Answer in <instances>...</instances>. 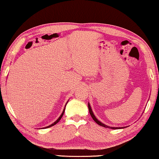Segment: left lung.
Listing matches in <instances>:
<instances>
[{"instance_id": "1", "label": "left lung", "mask_w": 159, "mask_h": 159, "mask_svg": "<svg viewBox=\"0 0 159 159\" xmlns=\"http://www.w3.org/2000/svg\"><path fill=\"white\" fill-rule=\"evenodd\" d=\"M88 105H89V113H90V114H91V117H92V119H93V120H94L95 121H96V123H97L98 125H100V126H102V127H110V128H111V129H119V128H125V127H109V126H107V125H105V124H103V123H102L101 121H99V120H98V119L96 118V116H94V114H93V111H92V109H91V105H90V104L89 103L88 104Z\"/></svg>"}]
</instances>
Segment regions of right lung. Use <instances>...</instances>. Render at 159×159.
Instances as JSON below:
<instances>
[{
    "label": "right lung",
    "instance_id": "right-lung-1",
    "mask_svg": "<svg viewBox=\"0 0 159 159\" xmlns=\"http://www.w3.org/2000/svg\"><path fill=\"white\" fill-rule=\"evenodd\" d=\"M65 107H66V106H65ZM64 112H65V108H64V110H63V111H62V114H61V115H60V117H59V118L57 119V121H54V123H53V124H52V125H49V126H48V127H45V128H48V127H52V126H53V125H56V124H57V122H59V121H60V119H61V118H62V115H63V114H64Z\"/></svg>",
    "mask_w": 159,
    "mask_h": 159
}]
</instances>
